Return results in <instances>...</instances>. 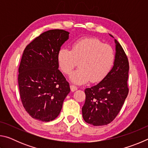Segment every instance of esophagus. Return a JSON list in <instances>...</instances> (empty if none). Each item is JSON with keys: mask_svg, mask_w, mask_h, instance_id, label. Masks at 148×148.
I'll return each instance as SVG.
<instances>
[{"mask_svg": "<svg viewBox=\"0 0 148 148\" xmlns=\"http://www.w3.org/2000/svg\"><path fill=\"white\" fill-rule=\"evenodd\" d=\"M71 89L72 92H74L75 91H76L77 89V87L76 86H74V85H71Z\"/></svg>", "mask_w": 148, "mask_h": 148, "instance_id": "34e87169", "label": "esophagus"}]
</instances>
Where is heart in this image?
<instances>
[{
  "label": "heart",
  "mask_w": 148,
  "mask_h": 148,
  "mask_svg": "<svg viewBox=\"0 0 148 148\" xmlns=\"http://www.w3.org/2000/svg\"><path fill=\"white\" fill-rule=\"evenodd\" d=\"M114 61V50L111 46L90 37L77 40L72 50L61 48L57 54L59 66L66 74H71L78 62L79 68L70 76L71 81L77 84L89 80L101 81L112 69Z\"/></svg>",
  "instance_id": "1"
}]
</instances>
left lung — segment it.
<instances>
[{
  "instance_id": "left-lung-1",
  "label": "left lung",
  "mask_w": 148,
  "mask_h": 148,
  "mask_svg": "<svg viewBox=\"0 0 148 148\" xmlns=\"http://www.w3.org/2000/svg\"><path fill=\"white\" fill-rule=\"evenodd\" d=\"M114 41L113 67L101 82L85 89L86 102L82 107V116L85 121L94 126L108 125L113 121L128 95V59L117 40Z\"/></svg>"
}]
</instances>
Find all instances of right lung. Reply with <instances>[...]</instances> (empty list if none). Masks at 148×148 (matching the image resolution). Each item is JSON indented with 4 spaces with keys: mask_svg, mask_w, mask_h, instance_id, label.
<instances>
[{
    "mask_svg": "<svg viewBox=\"0 0 148 148\" xmlns=\"http://www.w3.org/2000/svg\"><path fill=\"white\" fill-rule=\"evenodd\" d=\"M69 32L49 30L25 49L19 67L18 84L22 104L32 118L50 121L59 116L71 89L59 70L57 54Z\"/></svg>",
    "mask_w": 148,
    "mask_h": 148,
    "instance_id": "1",
    "label": "right lung"
}]
</instances>
